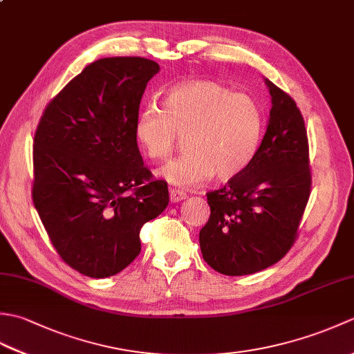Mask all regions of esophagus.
Listing matches in <instances>:
<instances>
[{"instance_id":"obj_1","label":"esophagus","mask_w":354,"mask_h":354,"mask_svg":"<svg viewBox=\"0 0 354 354\" xmlns=\"http://www.w3.org/2000/svg\"><path fill=\"white\" fill-rule=\"evenodd\" d=\"M169 193H170V201L175 202V204H176V202H181L187 198V194L184 192L176 190V189H170Z\"/></svg>"}]
</instances>
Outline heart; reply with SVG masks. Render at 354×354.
Segmentation results:
<instances>
[{
    "label": "heart",
    "mask_w": 354,
    "mask_h": 354,
    "mask_svg": "<svg viewBox=\"0 0 354 354\" xmlns=\"http://www.w3.org/2000/svg\"><path fill=\"white\" fill-rule=\"evenodd\" d=\"M164 107L146 104L135 133L152 160H165L185 135L187 153L158 171L165 183L192 189L213 175L228 181L252 161L263 132V112L254 97L213 80H192L173 88Z\"/></svg>",
    "instance_id": "obj_1"
}]
</instances>
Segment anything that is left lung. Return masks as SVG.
Masks as SVG:
<instances>
[{
  "label": "left lung",
  "instance_id": "left-lung-1",
  "mask_svg": "<svg viewBox=\"0 0 354 354\" xmlns=\"http://www.w3.org/2000/svg\"><path fill=\"white\" fill-rule=\"evenodd\" d=\"M272 108L248 167L207 194L212 209L199 232L202 257L239 277L272 266L290 250L310 194L307 132L290 95L265 79Z\"/></svg>",
  "mask_w": 354,
  "mask_h": 354
}]
</instances>
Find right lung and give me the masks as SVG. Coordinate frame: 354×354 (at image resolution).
<instances>
[{
  "instance_id": "right-lung-1",
  "label": "right lung",
  "mask_w": 354,
  "mask_h": 354,
  "mask_svg": "<svg viewBox=\"0 0 354 354\" xmlns=\"http://www.w3.org/2000/svg\"><path fill=\"white\" fill-rule=\"evenodd\" d=\"M160 65L145 57L89 64L48 106L33 142V204L62 260L91 278L141 251L140 230L169 204L137 146L140 102Z\"/></svg>"
}]
</instances>
